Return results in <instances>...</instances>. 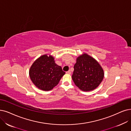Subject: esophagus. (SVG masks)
<instances>
[{"instance_id": "esophagus-1", "label": "esophagus", "mask_w": 131, "mask_h": 131, "mask_svg": "<svg viewBox=\"0 0 131 131\" xmlns=\"http://www.w3.org/2000/svg\"><path fill=\"white\" fill-rule=\"evenodd\" d=\"M66 73H67V74H71V71L70 70H69V71H67Z\"/></svg>"}]
</instances>
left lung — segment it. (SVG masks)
<instances>
[{
  "instance_id": "obj_1",
  "label": "left lung",
  "mask_w": 131,
  "mask_h": 131,
  "mask_svg": "<svg viewBox=\"0 0 131 131\" xmlns=\"http://www.w3.org/2000/svg\"><path fill=\"white\" fill-rule=\"evenodd\" d=\"M74 68L72 80L75 84L84 91L95 90L104 77V72L100 64L86 53L77 57Z\"/></svg>"
}]
</instances>
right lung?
Instances as JSON below:
<instances>
[{
  "label": "right lung",
  "instance_id": "obj_1",
  "mask_svg": "<svg viewBox=\"0 0 131 131\" xmlns=\"http://www.w3.org/2000/svg\"><path fill=\"white\" fill-rule=\"evenodd\" d=\"M62 67L55 63L54 57L45 54L36 59L29 70L31 81L38 89L49 91L58 84L65 74Z\"/></svg>",
  "mask_w": 131,
  "mask_h": 131
}]
</instances>
